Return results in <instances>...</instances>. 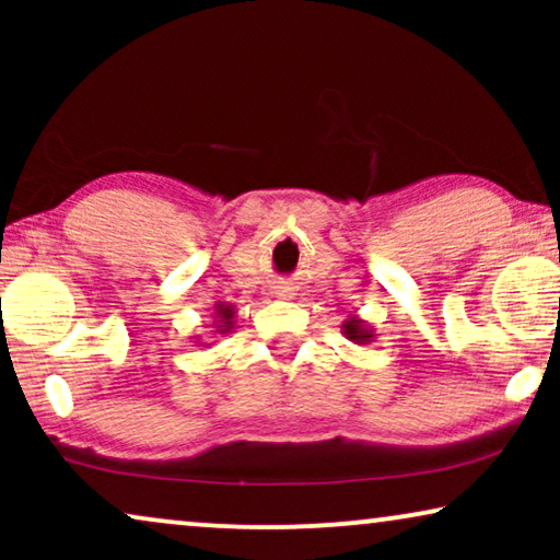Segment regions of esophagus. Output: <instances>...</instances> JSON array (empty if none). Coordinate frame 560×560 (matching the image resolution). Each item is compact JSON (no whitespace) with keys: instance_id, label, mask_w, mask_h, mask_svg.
I'll return each mask as SVG.
<instances>
[{"instance_id":"34e87169","label":"esophagus","mask_w":560,"mask_h":560,"mask_svg":"<svg viewBox=\"0 0 560 560\" xmlns=\"http://www.w3.org/2000/svg\"><path fill=\"white\" fill-rule=\"evenodd\" d=\"M278 295L282 298V301H290V298H295L293 288H290V285H280V288H278Z\"/></svg>"}]
</instances>
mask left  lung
Returning <instances> with one entry per match:
<instances>
[{"label": "left lung", "instance_id": "left-lung-1", "mask_svg": "<svg viewBox=\"0 0 560 560\" xmlns=\"http://www.w3.org/2000/svg\"><path fill=\"white\" fill-rule=\"evenodd\" d=\"M341 334L347 336L349 341H354V343H372L374 341V328L366 324V320H362L357 316V313H351V316L343 320L341 324Z\"/></svg>", "mask_w": 560, "mask_h": 560}]
</instances>
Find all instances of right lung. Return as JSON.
I'll return each instance as SVG.
<instances>
[{
  "instance_id": "right-lung-1",
  "label": "right lung",
  "mask_w": 560,
  "mask_h": 560,
  "mask_svg": "<svg viewBox=\"0 0 560 560\" xmlns=\"http://www.w3.org/2000/svg\"><path fill=\"white\" fill-rule=\"evenodd\" d=\"M234 316H236V308H234L232 303H221L219 301L217 305H213V324H211L213 334L224 336V334L232 331V328H234ZM196 343H198V347H203L198 336H196Z\"/></svg>"
}]
</instances>
